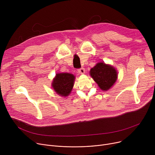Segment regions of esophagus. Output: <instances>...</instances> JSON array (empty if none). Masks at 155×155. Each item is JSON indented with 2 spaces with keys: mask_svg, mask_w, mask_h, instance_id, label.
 Returning <instances> with one entry per match:
<instances>
[{
  "mask_svg": "<svg viewBox=\"0 0 155 155\" xmlns=\"http://www.w3.org/2000/svg\"><path fill=\"white\" fill-rule=\"evenodd\" d=\"M78 71L79 73L80 74H84L85 72V69L84 68H79L78 69Z\"/></svg>",
  "mask_w": 155,
  "mask_h": 155,
  "instance_id": "obj_1",
  "label": "esophagus"
}]
</instances>
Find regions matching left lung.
<instances>
[{
  "label": "left lung",
  "mask_w": 155,
  "mask_h": 155,
  "mask_svg": "<svg viewBox=\"0 0 155 155\" xmlns=\"http://www.w3.org/2000/svg\"><path fill=\"white\" fill-rule=\"evenodd\" d=\"M90 74L103 91L110 89L117 79L116 70L110 65L99 62L90 70Z\"/></svg>",
  "instance_id": "obj_1"
}]
</instances>
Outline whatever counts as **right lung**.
<instances>
[{
  "instance_id": "obj_1",
  "label": "right lung",
  "mask_w": 155,
  "mask_h": 155,
  "mask_svg": "<svg viewBox=\"0 0 155 155\" xmlns=\"http://www.w3.org/2000/svg\"><path fill=\"white\" fill-rule=\"evenodd\" d=\"M75 77L69 73H59L52 82L54 91L61 96H68L74 86Z\"/></svg>"
}]
</instances>
